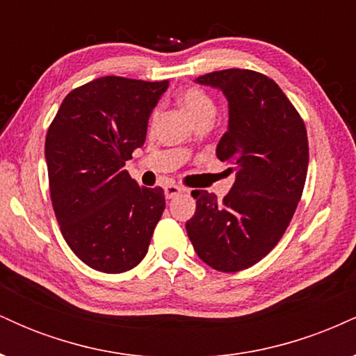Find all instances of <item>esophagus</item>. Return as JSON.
I'll return each mask as SVG.
<instances>
[{
	"mask_svg": "<svg viewBox=\"0 0 356 356\" xmlns=\"http://www.w3.org/2000/svg\"><path fill=\"white\" fill-rule=\"evenodd\" d=\"M184 191H186V189H184V187L174 186V184H170V186H165V187H164V194H165V199H174L175 195L182 194Z\"/></svg>",
	"mask_w": 356,
	"mask_h": 356,
	"instance_id": "34e87169",
	"label": "esophagus"
}]
</instances>
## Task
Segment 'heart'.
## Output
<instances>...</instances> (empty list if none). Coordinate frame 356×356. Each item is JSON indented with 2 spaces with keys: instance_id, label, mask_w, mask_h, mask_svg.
<instances>
[{
  "instance_id": "1",
  "label": "heart",
  "mask_w": 356,
  "mask_h": 356,
  "mask_svg": "<svg viewBox=\"0 0 356 356\" xmlns=\"http://www.w3.org/2000/svg\"><path fill=\"white\" fill-rule=\"evenodd\" d=\"M179 102H181V107L186 110L187 115L194 122L202 120V118H212L216 113V102L202 88H187L181 95V100ZM155 115L157 113H154L152 118H155Z\"/></svg>"
}]
</instances>
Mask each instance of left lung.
Here are the masks:
<instances>
[{"instance_id":"left-lung-1","label":"left lung","mask_w":356,"mask_h":356,"mask_svg":"<svg viewBox=\"0 0 356 356\" xmlns=\"http://www.w3.org/2000/svg\"><path fill=\"white\" fill-rule=\"evenodd\" d=\"M195 81L218 88L229 105L227 132L216 155L236 174L218 201L192 191L195 214L186 229L197 256L211 268L236 273L251 268L276 246L291 222L308 172L305 122L275 80L252 70L212 72Z\"/></svg>"}]
</instances>
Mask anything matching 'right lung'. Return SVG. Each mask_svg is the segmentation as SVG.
Returning a JSON list of instances; mask_svg holds the SVG:
<instances>
[{
    "instance_id": "add662e5",
    "label": "right lung",
    "mask_w": 356,
    "mask_h": 356,
    "mask_svg": "<svg viewBox=\"0 0 356 356\" xmlns=\"http://www.w3.org/2000/svg\"><path fill=\"white\" fill-rule=\"evenodd\" d=\"M167 87V80L102 76L72 90L48 129L53 211L72 251L97 271L136 268L165 209L164 191L140 187L124 165L144 145Z\"/></svg>"
}]
</instances>
